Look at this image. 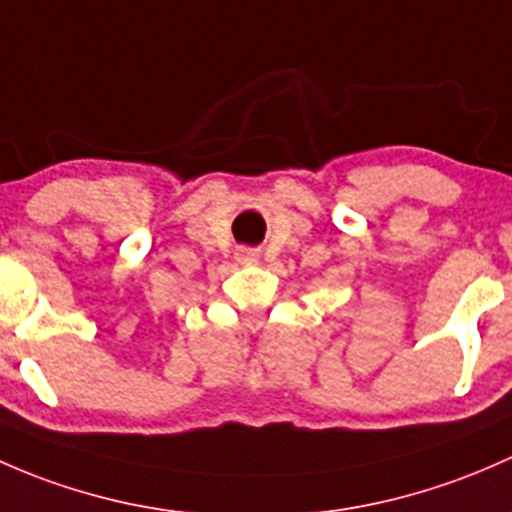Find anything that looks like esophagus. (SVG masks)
I'll list each match as a JSON object with an SVG mask.
<instances>
[{"instance_id": "34e87169", "label": "esophagus", "mask_w": 512, "mask_h": 512, "mask_svg": "<svg viewBox=\"0 0 512 512\" xmlns=\"http://www.w3.org/2000/svg\"><path fill=\"white\" fill-rule=\"evenodd\" d=\"M236 261L244 263V266H254V263L261 261V251L251 249V246H239L236 249Z\"/></svg>"}]
</instances>
